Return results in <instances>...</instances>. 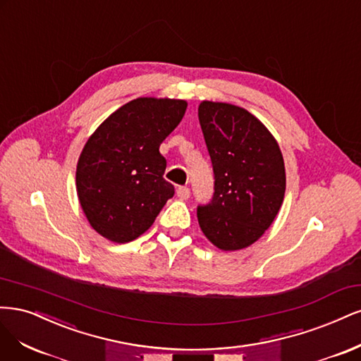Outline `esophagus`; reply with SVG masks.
Listing matches in <instances>:
<instances>
[{"instance_id": "esophagus-1", "label": "esophagus", "mask_w": 361, "mask_h": 361, "mask_svg": "<svg viewBox=\"0 0 361 361\" xmlns=\"http://www.w3.org/2000/svg\"><path fill=\"white\" fill-rule=\"evenodd\" d=\"M177 196L180 197V200H183V201L189 200V197H190V189L189 188H178L177 189Z\"/></svg>"}]
</instances>
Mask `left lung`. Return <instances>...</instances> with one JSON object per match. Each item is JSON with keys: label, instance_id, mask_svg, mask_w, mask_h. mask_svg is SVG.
<instances>
[{"label": "left lung", "instance_id": "1", "mask_svg": "<svg viewBox=\"0 0 361 361\" xmlns=\"http://www.w3.org/2000/svg\"><path fill=\"white\" fill-rule=\"evenodd\" d=\"M197 117L214 171L213 200L197 207V222L220 250L249 247L282 207V151L270 130L235 104L204 100Z\"/></svg>", "mask_w": 361, "mask_h": 361}]
</instances>
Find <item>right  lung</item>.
Instances as JSON below:
<instances>
[{"label": "right lung", "instance_id": "add662e5", "mask_svg": "<svg viewBox=\"0 0 361 361\" xmlns=\"http://www.w3.org/2000/svg\"><path fill=\"white\" fill-rule=\"evenodd\" d=\"M188 102L137 97L92 133L76 166V192L90 225L114 243H129L154 224L173 196L159 147L184 117Z\"/></svg>", "mask_w": 361, "mask_h": 361}]
</instances>
